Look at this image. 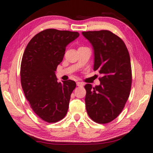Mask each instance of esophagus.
Wrapping results in <instances>:
<instances>
[{"mask_svg":"<svg viewBox=\"0 0 153 153\" xmlns=\"http://www.w3.org/2000/svg\"><path fill=\"white\" fill-rule=\"evenodd\" d=\"M76 84H77V85H78V86H80V87L83 86V83H82V82H77Z\"/></svg>","mask_w":153,"mask_h":153,"instance_id":"1","label":"esophagus"}]
</instances>
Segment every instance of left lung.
Here are the masks:
<instances>
[{"mask_svg":"<svg viewBox=\"0 0 153 153\" xmlns=\"http://www.w3.org/2000/svg\"><path fill=\"white\" fill-rule=\"evenodd\" d=\"M82 34L94 49V70L102 75L100 85H85V108L92 120L106 124L118 117L129 98L130 57L122 39L110 31H84Z\"/></svg>","mask_w":153,"mask_h":153,"instance_id":"obj_1","label":"left lung"}]
</instances>
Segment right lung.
I'll use <instances>...</instances> for the list:
<instances>
[{
    "label": "right lung",
    "mask_w": 153,
    "mask_h": 153,
    "mask_svg": "<svg viewBox=\"0 0 153 153\" xmlns=\"http://www.w3.org/2000/svg\"><path fill=\"white\" fill-rule=\"evenodd\" d=\"M79 35L75 31L46 29L35 35L24 50L21 64L23 91L35 114L47 122H58L68 112L76 83L71 80L58 82L55 71L66 47Z\"/></svg>",
    "instance_id": "1"
}]
</instances>
